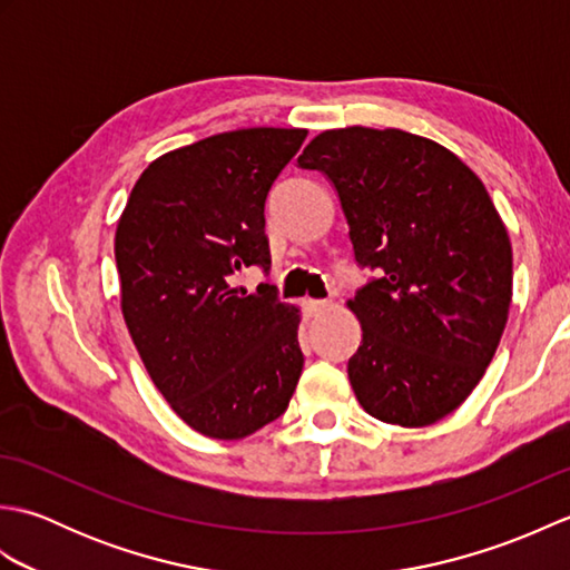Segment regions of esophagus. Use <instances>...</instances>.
Masks as SVG:
<instances>
[{"mask_svg": "<svg viewBox=\"0 0 570 570\" xmlns=\"http://www.w3.org/2000/svg\"><path fill=\"white\" fill-rule=\"evenodd\" d=\"M328 304H331L328 298H306L304 301V308H306L308 316H318L323 308H328Z\"/></svg>", "mask_w": 570, "mask_h": 570, "instance_id": "esophagus-1", "label": "esophagus"}]
</instances>
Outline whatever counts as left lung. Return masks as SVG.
I'll list each match as a JSON object with an SVG mask.
<instances>
[{
	"label": "left lung",
	"instance_id": "obj_1",
	"mask_svg": "<svg viewBox=\"0 0 570 570\" xmlns=\"http://www.w3.org/2000/svg\"><path fill=\"white\" fill-rule=\"evenodd\" d=\"M331 180L355 262L362 343L347 377L370 416L431 426L465 402L500 345L512 245L482 180L402 129H328L298 156Z\"/></svg>",
	"mask_w": 570,
	"mask_h": 570
}]
</instances>
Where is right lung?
<instances>
[{
    "instance_id": "right-lung-1",
    "label": "right lung",
    "mask_w": 570,
    "mask_h": 570,
    "mask_svg": "<svg viewBox=\"0 0 570 570\" xmlns=\"http://www.w3.org/2000/svg\"><path fill=\"white\" fill-rule=\"evenodd\" d=\"M308 131L254 127L200 139L147 166L115 235L122 316L156 390L190 429L245 439L286 411L304 370L298 308L274 286L264 203Z\"/></svg>"
}]
</instances>
